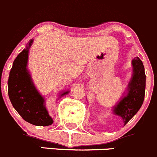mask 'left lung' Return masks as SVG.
Instances as JSON below:
<instances>
[{
	"label": "left lung",
	"mask_w": 157,
	"mask_h": 157,
	"mask_svg": "<svg viewBox=\"0 0 157 157\" xmlns=\"http://www.w3.org/2000/svg\"><path fill=\"white\" fill-rule=\"evenodd\" d=\"M132 65L134 74L128 85V94L113 108L114 113L122 118L125 125L138 113L144 99L146 75L143 63L137 56Z\"/></svg>",
	"instance_id": "1"
}]
</instances>
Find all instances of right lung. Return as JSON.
<instances>
[{"label": "right lung", "mask_w": 157, "mask_h": 157, "mask_svg": "<svg viewBox=\"0 0 157 157\" xmlns=\"http://www.w3.org/2000/svg\"><path fill=\"white\" fill-rule=\"evenodd\" d=\"M32 42L30 40L13 63L8 79V94L13 106L24 120L37 126H48L53 123V119L44 105L43 98L35 89L26 68L29 50Z\"/></svg>", "instance_id": "right-lung-1"}]
</instances>
